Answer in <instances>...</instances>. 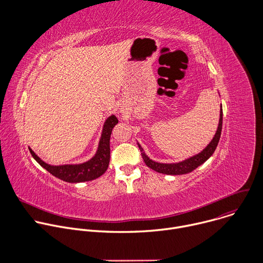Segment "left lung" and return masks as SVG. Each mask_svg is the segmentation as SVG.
Segmentation results:
<instances>
[{
    "mask_svg": "<svg viewBox=\"0 0 263 263\" xmlns=\"http://www.w3.org/2000/svg\"><path fill=\"white\" fill-rule=\"evenodd\" d=\"M221 127H222V108L220 106L219 122H218L217 130H216L215 135L213 136L212 140L209 142V144L199 154H197L191 158H187L183 161L176 162V163H160V162H156L152 159H149L143 152V148L141 147V145L139 143H137V144H138V147L141 152V156H142L144 163L149 168L154 170L157 173L165 174V175H184V174H189V173L193 172L194 170H196L198 166L203 164L207 159H209L211 157V155L214 153L215 148L218 144V141L220 138V133H221Z\"/></svg>",
    "mask_w": 263,
    "mask_h": 263,
    "instance_id": "1",
    "label": "left lung"
}]
</instances>
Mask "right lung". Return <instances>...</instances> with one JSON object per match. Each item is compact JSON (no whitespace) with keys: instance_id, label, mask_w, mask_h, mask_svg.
Masks as SVG:
<instances>
[{"instance_id":"obj_1","label":"right lung","mask_w":263,"mask_h":263,"mask_svg":"<svg viewBox=\"0 0 263 263\" xmlns=\"http://www.w3.org/2000/svg\"><path fill=\"white\" fill-rule=\"evenodd\" d=\"M119 123L116 116H110L103 127L101 139L99 141L98 151L95 156L88 161L80 164H64V165H50L43 161L29 147L32 157L39 162L50 174L65 182L79 183L91 181L102 176L108 168L110 161V135L112 129Z\"/></svg>"}]
</instances>
